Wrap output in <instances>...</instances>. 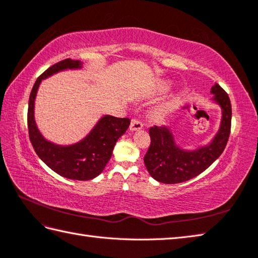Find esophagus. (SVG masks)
Wrapping results in <instances>:
<instances>
[{"mask_svg": "<svg viewBox=\"0 0 258 258\" xmlns=\"http://www.w3.org/2000/svg\"><path fill=\"white\" fill-rule=\"evenodd\" d=\"M141 128H143V123L140 122L138 119H132V122H131L130 125V131L134 132V131H139Z\"/></svg>", "mask_w": 258, "mask_h": 258, "instance_id": "obj_1", "label": "esophagus"}]
</instances>
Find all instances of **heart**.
<instances>
[{
  "mask_svg": "<svg viewBox=\"0 0 258 258\" xmlns=\"http://www.w3.org/2000/svg\"><path fill=\"white\" fill-rule=\"evenodd\" d=\"M166 112H168V107H163V108H161V109L158 110V115H159V116H162V115H164Z\"/></svg>",
  "mask_w": 258,
  "mask_h": 258,
  "instance_id": "heart-1",
  "label": "heart"
}]
</instances>
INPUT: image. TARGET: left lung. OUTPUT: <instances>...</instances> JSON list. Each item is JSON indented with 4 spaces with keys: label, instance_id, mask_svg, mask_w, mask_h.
<instances>
[{
    "label": "left lung",
    "instance_id": "left-lung-1",
    "mask_svg": "<svg viewBox=\"0 0 258 258\" xmlns=\"http://www.w3.org/2000/svg\"><path fill=\"white\" fill-rule=\"evenodd\" d=\"M210 93L214 95L210 102L219 106L221 119L218 131L208 144L184 149L176 143L168 126L150 128L151 145L144 156V163L150 175L159 182L173 184L192 179L209 168L224 152L230 134V100L218 84L211 87Z\"/></svg>",
    "mask_w": 258,
    "mask_h": 258
}]
</instances>
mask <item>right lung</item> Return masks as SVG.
Masks as SVG:
<instances>
[{"label":"right lung","instance_id":"add662e5","mask_svg":"<svg viewBox=\"0 0 258 258\" xmlns=\"http://www.w3.org/2000/svg\"><path fill=\"white\" fill-rule=\"evenodd\" d=\"M83 68L80 60L66 59L51 66L34 83L29 98L28 126L30 141L38 156L55 173L66 179L86 181L92 180L103 172L112 158L117 140L128 128V118H118L103 115L89 133L72 144H58L45 139L35 122V98L42 80L51 76Z\"/></svg>","mask_w":258,"mask_h":258}]
</instances>
